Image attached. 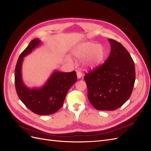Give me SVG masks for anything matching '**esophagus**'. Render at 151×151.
I'll use <instances>...</instances> for the list:
<instances>
[{"mask_svg": "<svg viewBox=\"0 0 151 151\" xmlns=\"http://www.w3.org/2000/svg\"><path fill=\"white\" fill-rule=\"evenodd\" d=\"M77 76H78V78L79 79L83 77V73L80 71H77Z\"/></svg>", "mask_w": 151, "mask_h": 151, "instance_id": "34e87169", "label": "esophagus"}]
</instances>
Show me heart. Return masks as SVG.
<instances>
[{"instance_id":"b5f03b06","label":"heart","mask_w":151,"mask_h":151,"mask_svg":"<svg viewBox=\"0 0 151 151\" xmlns=\"http://www.w3.org/2000/svg\"><path fill=\"white\" fill-rule=\"evenodd\" d=\"M74 54L80 58H87L86 64L93 67L100 64L106 56L104 47L101 44L93 42H84L80 44L75 49Z\"/></svg>"}]
</instances>
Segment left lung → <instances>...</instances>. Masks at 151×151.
Instances as JSON below:
<instances>
[{
	"instance_id": "8db88e82",
	"label": "left lung",
	"mask_w": 151,
	"mask_h": 151,
	"mask_svg": "<svg viewBox=\"0 0 151 151\" xmlns=\"http://www.w3.org/2000/svg\"><path fill=\"white\" fill-rule=\"evenodd\" d=\"M111 52L104 64L91 70L84 77L88 98L97 110L113 111L129 99L135 82L134 61L127 49L109 39Z\"/></svg>"
}]
</instances>
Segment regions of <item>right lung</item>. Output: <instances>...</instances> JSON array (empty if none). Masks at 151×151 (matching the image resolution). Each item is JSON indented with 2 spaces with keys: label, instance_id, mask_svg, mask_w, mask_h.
Wrapping results in <instances>:
<instances>
[{
  "label": "right lung",
  "instance_id": "add662e5",
  "mask_svg": "<svg viewBox=\"0 0 151 151\" xmlns=\"http://www.w3.org/2000/svg\"><path fill=\"white\" fill-rule=\"evenodd\" d=\"M40 40H32L18 59L14 71V83L18 97L31 111L40 115L56 113L63 104L68 90L77 81L76 71H55L47 83L40 89H29L22 79L21 69L23 58L38 45Z\"/></svg>",
  "mask_w": 151,
  "mask_h": 151
}]
</instances>
